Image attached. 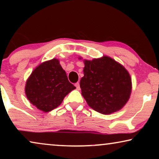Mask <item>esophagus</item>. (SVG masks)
<instances>
[{"instance_id":"esophagus-1","label":"esophagus","mask_w":159,"mask_h":159,"mask_svg":"<svg viewBox=\"0 0 159 159\" xmlns=\"http://www.w3.org/2000/svg\"><path fill=\"white\" fill-rule=\"evenodd\" d=\"M75 87H76V88H77V90H80V83H79V82H77V83L75 84Z\"/></svg>"}]
</instances>
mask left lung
Returning <instances> with one entry per match:
<instances>
[{"mask_svg": "<svg viewBox=\"0 0 159 159\" xmlns=\"http://www.w3.org/2000/svg\"><path fill=\"white\" fill-rule=\"evenodd\" d=\"M84 77L80 84L88 106L103 114L122 108L132 91V80L127 69L106 56L84 60Z\"/></svg>", "mask_w": 159, "mask_h": 159, "instance_id": "8db88e82", "label": "left lung"}]
</instances>
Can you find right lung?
Listing matches in <instances>:
<instances>
[{
  "label": "right lung",
  "instance_id": "1",
  "mask_svg": "<svg viewBox=\"0 0 159 159\" xmlns=\"http://www.w3.org/2000/svg\"><path fill=\"white\" fill-rule=\"evenodd\" d=\"M76 88L56 58L37 66L26 82L25 93L32 105L44 112L57 108L67 94Z\"/></svg>",
  "mask_w": 159,
  "mask_h": 159
}]
</instances>
